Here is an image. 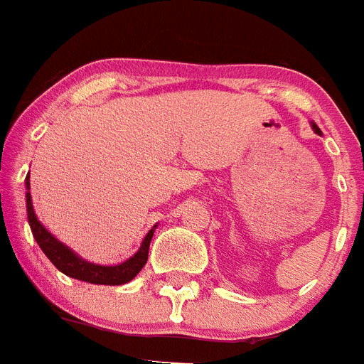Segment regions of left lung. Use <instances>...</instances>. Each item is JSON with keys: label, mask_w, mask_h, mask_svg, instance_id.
Here are the masks:
<instances>
[{"label": "left lung", "mask_w": 364, "mask_h": 364, "mask_svg": "<svg viewBox=\"0 0 364 364\" xmlns=\"http://www.w3.org/2000/svg\"><path fill=\"white\" fill-rule=\"evenodd\" d=\"M311 127H314V129H315V133H321V131H319V127H317V125H311Z\"/></svg>", "instance_id": "1"}]
</instances>
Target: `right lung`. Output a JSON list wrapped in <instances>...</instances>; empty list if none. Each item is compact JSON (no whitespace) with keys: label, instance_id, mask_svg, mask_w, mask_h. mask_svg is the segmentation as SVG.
Masks as SVG:
<instances>
[{"label":"right lung","instance_id":"add662e5","mask_svg":"<svg viewBox=\"0 0 364 364\" xmlns=\"http://www.w3.org/2000/svg\"><path fill=\"white\" fill-rule=\"evenodd\" d=\"M25 184H27V189H28V176L27 180H25ZM25 198H27L28 224H31L32 235H34L38 246L41 247V252H43L45 255L49 257L50 262H53L60 272L69 275V277L78 279V281L91 282V284L118 286V284H125V282H129L131 279L136 277V273L146 266L147 255H149V244H151V239H153L154 230H151L149 233L146 235V239H144L140 250H138L129 260H125V262H122V264L118 266L91 264V262L82 260L76 253L70 252L69 247L63 246L60 240L54 239L53 235L41 226L40 220H38L36 215H34L31 193L27 191Z\"/></svg>","mask_w":364,"mask_h":364}]
</instances>
